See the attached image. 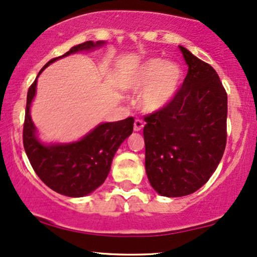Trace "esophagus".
<instances>
[{
    "instance_id": "34e87169",
    "label": "esophagus",
    "mask_w": 257,
    "mask_h": 257,
    "mask_svg": "<svg viewBox=\"0 0 257 257\" xmlns=\"http://www.w3.org/2000/svg\"><path fill=\"white\" fill-rule=\"evenodd\" d=\"M144 127V122L143 120H140V119H136L135 120V131H142Z\"/></svg>"
}]
</instances>
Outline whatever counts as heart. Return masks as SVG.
I'll list each match as a JSON object with an SVG mask.
<instances>
[{
  "label": "heart",
  "mask_w": 257,
  "mask_h": 257,
  "mask_svg": "<svg viewBox=\"0 0 257 257\" xmlns=\"http://www.w3.org/2000/svg\"><path fill=\"white\" fill-rule=\"evenodd\" d=\"M184 71L177 62L149 58L140 63L128 76L126 86L140 91L139 105L145 112L154 113L167 107L177 96Z\"/></svg>",
  "instance_id": "b5f03b06"
}]
</instances>
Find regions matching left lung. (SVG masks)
I'll return each mask as SVG.
<instances>
[{"label": "left lung", "instance_id": "8db88e82", "mask_svg": "<svg viewBox=\"0 0 257 257\" xmlns=\"http://www.w3.org/2000/svg\"><path fill=\"white\" fill-rule=\"evenodd\" d=\"M187 76L172 103L147 115L145 170L158 194L179 198L201 188L223 156L227 93L215 70L180 47Z\"/></svg>", "mask_w": 257, "mask_h": 257}]
</instances>
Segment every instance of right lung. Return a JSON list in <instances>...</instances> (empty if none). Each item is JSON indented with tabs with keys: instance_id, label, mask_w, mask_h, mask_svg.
Instances as JSON below:
<instances>
[{
	"instance_id": "obj_1",
	"label": "right lung",
	"mask_w": 257,
	"mask_h": 257,
	"mask_svg": "<svg viewBox=\"0 0 257 257\" xmlns=\"http://www.w3.org/2000/svg\"><path fill=\"white\" fill-rule=\"evenodd\" d=\"M106 42L92 41L76 45L63 56L45 64L31 84L27 96L26 119L23 126V145L34 171L52 191L70 198L89 195L103 185L111 170L112 159L119 146L132 135L135 119L101 122L72 143L44 144L30 115V107L36 94L37 78L45 68L59 58L79 51H91L105 45Z\"/></svg>"
}]
</instances>
